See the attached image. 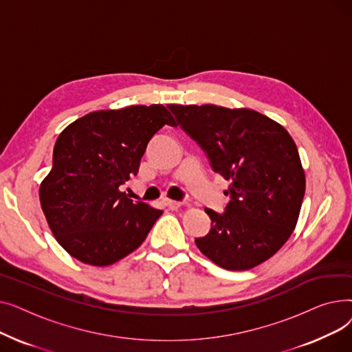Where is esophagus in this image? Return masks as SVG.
<instances>
[{
  "label": "esophagus",
  "mask_w": 352,
  "mask_h": 352,
  "mask_svg": "<svg viewBox=\"0 0 352 352\" xmlns=\"http://www.w3.org/2000/svg\"><path fill=\"white\" fill-rule=\"evenodd\" d=\"M162 202H164V206H165L166 208H170V210H175V208L179 207V202H178V201H174V199H164Z\"/></svg>",
  "instance_id": "esophagus-1"
}]
</instances>
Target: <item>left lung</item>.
Returning <instances> with one entry per match:
<instances>
[{
  "mask_svg": "<svg viewBox=\"0 0 352 352\" xmlns=\"http://www.w3.org/2000/svg\"><path fill=\"white\" fill-rule=\"evenodd\" d=\"M178 125L230 181L224 212L206 208L199 251L221 268L250 270L291 236L305 194L300 154L287 129L256 111L217 105H168Z\"/></svg>",
  "mask_w": 352,
  "mask_h": 352,
  "instance_id": "obj_1",
  "label": "left lung"
}]
</instances>
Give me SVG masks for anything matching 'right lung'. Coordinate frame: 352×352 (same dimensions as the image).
I'll use <instances>...</instances> for the list:
<instances>
[{"mask_svg":"<svg viewBox=\"0 0 352 352\" xmlns=\"http://www.w3.org/2000/svg\"><path fill=\"white\" fill-rule=\"evenodd\" d=\"M164 125L177 126L164 105H133L87 114L58 135L40 199L54 236L78 261H120L162 214L120 187L137 175L148 142Z\"/></svg>","mask_w":352,"mask_h":352,"instance_id":"obj_1","label":"right lung"}]
</instances>
